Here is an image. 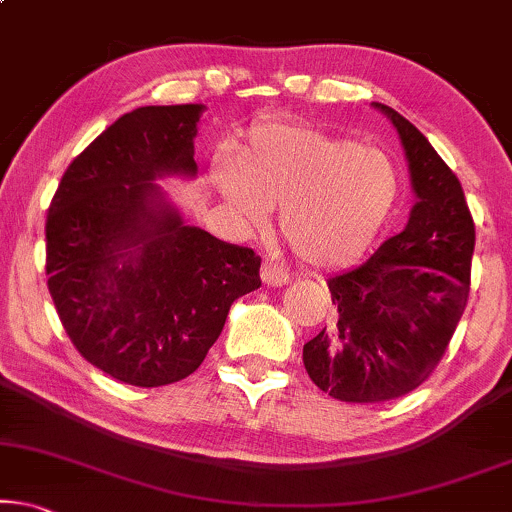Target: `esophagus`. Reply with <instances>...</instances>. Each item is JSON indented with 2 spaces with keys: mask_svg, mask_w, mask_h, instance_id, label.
<instances>
[{
  "mask_svg": "<svg viewBox=\"0 0 512 512\" xmlns=\"http://www.w3.org/2000/svg\"><path fill=\"white\" fill-rule=\"evenodd\" d=\"M260 276H262V283L269 285V288H281L290 281V274L285 271L283 267H278L271 260H264L262 262V269H260Z\"/></svg>",
  "mask_w": 512,
  "mask_h": 512,
  "instance_id": "1",
  "label": "esophagus"
}]
</instances>
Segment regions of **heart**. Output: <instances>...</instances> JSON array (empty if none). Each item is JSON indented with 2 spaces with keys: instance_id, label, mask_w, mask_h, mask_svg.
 Returning a JSON list of instances; mask_svg holds the SVG:
<instances>
[{
  "instance_id": "obj_1",
  "label": "heart",
  "mask_w": 512,
  "mask_h": 512,
  "mask_svg": "<svg viewBox=\"0 0 512 512\" xmlns=\"http://www.w3.org/2000/svg\"><path fill=\"white\" fill-rule=\"evenodd\" d=\"M241 227H260L278 206V229L313 267H344L370 250L403 194L386 149L360 147L318 128L262 124L210 168Z\"/></svg>"
}]
</instances>
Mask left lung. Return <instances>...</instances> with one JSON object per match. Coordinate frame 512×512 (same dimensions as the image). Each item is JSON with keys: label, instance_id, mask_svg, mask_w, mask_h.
Masks as SVG:
<instances>
[{"label": "left lung", "instance_id": "8db88e82", "mask_svg": "<svg viewBox=\"0 0 512 512\" xmlns=\"http://www.w3.org/2000/svg\"><path fill=\"white\" fill-rule=\"evenodd\" d=\"M405 149L414 206L370 260L327 281L335 330L304 344L313 384L344 403H381L428 379L468 302L475 224L461 182L403 114L381 102Z\"/></svg>", "mask_w": 512, "mask_h": 512}]
</instances>
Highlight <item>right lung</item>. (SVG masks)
<instances>
[{
  "label": "right lung",
  "instance_id": "1",
  "mask_svg": "<svg viewBox=\"0 0 512 512\" xmlns=\"http://www.w3.org/2000/svg\"><path fill=\"white\" fill-rule=\"evenodd\" d=\"M206 105L138 107L65 170L46 217L49 292L93 367L131 386L192 374L231 304L262 285L260 257L192 227L156 180H194Z\"/></svg>",
  "mask_w": 512,
  "mask_h": 512
}]
</instances>
